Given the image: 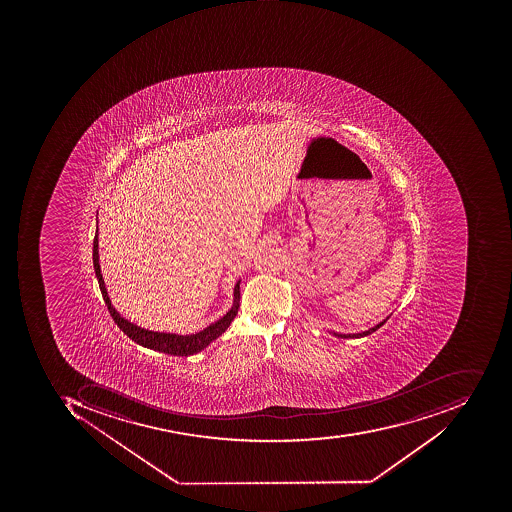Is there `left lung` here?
<instances>
[{"instance_id":"1","label":"left lung","mask_w":512,"mask_h":512,"mask_svg":"<svg viewBox=\"0 0 512 512\" xmlns=\"http://www.w3.org/2000/svg\"><path fill=\"white\" fill-rule=\"evenodd\" d=\"M389 317H391V315H389ZM389 317H386L385 320L380 321V323H378V324H375L374 328L368 329V331H365V332H360V334H337V332H332V335H335V337H338V338L366 337V335H371L372 332H375V331H377L378 328H381V326H383V324H385L386 321L389 320Z\"/></svg>"}]
</instances>
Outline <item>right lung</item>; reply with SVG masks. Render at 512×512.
<instances>
[{
    "label": "right lung",
    "mask_w": 512,
    "mask_h": 512,
    "mask_svg": "<svg viewBox=\"0 0 512 512\" xmlns=\"http://www.w3.org/2000/svg\"><path fill=\"white\" fill-rule=\"evenodd\" d=\"M98 231L95 232L94 238V269L97 275L98 284H100L101 295H103L104 303H106L107 311L111 312L112 318L117 323L118 328L132 338L138 345L144 346L147 349H154V351L164 352V354L177 355V357H188V355L197 354L208 348L215 338L220 337L229 324L234 320L237 315L238 308H240V280L235 284L234 288V304L232 308L226 312V315L209 324L208 328L197 334L191 335H178L166 334V332L147 331V329L140 328L137 324L127 321L126 318L118 314L117 309L112 306L109 295H107L106 286H104L103 275H101L100 263H98Z\"/></svg>",
    "instance_id": "obj_1"
}]
</instances>
